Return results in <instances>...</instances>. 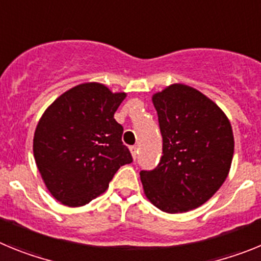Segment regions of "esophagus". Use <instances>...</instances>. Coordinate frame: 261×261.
Instances as JSON below:
<instances>
[{
	"label": "esophagus",
	"mask_w": 261,
	"mask_h": 261,
	"mask_svg": "<svg viewBox=\"0 0 261 261\" xmlns=\"http://www.w3.org/2000/svg\"><path fill=\"white\" fill-rule=\"evenodd\" d=\"M129 150H130V153H132L133 159L137 158V146H130L129 147Z\"/></svg>",
	"instance_id": "1"
}]
</instances>
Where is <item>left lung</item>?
I'll use <instances>...</instances> for the list:
<instances>
[{"label": "left lung", "mask_w": 261, "mask_h": 261, "mask_svg": "<svg viewBox=\"0 0 261 261\" xmlns=\"http://www.w3.org/2000/svg\"><path fill=\"white\" fill-rule=\"evenodd\" d=\"M163 138L161 161L140 172L149 201L166 213L192 211L220 190L234 154L231 124L213 100L175 84L153 95Z\"/></svg>", "instance_id": "8db88e82"}]
</instances>
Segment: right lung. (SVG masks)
Here are the masks:
<instances>
[{"label":"right lung","instance_id":"right-lung-1","mask_svg":"<svg viewBox=\"0 0 261 261\" xmlns=\"http://www.w3.org/2000/svg\"><path fill=\"white\" fill-rule=\"evenodd\" d=\"M125 93L96 82L82 84L45 110L34 136V156L50 195L82 206L102 195L121 166L133 161L114 119Z\"/></svg>","mask_w":261,"mask_h":261}]
</instances>
